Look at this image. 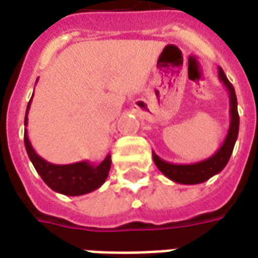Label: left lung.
I'll return each mask as SVG.
<instances>
[{"label": "left lung", "instance_id": "left-lung-1", "mask_svg": "<svg viewBox=\"0 0 258 258\" xmlns=\"http://www.w3.org/2000/svg\"><path fill=\"white\" fill-rule=\"evenodd\" d=\"M218 79L222 84L227 87L228 92H229V117H231L229 118L228 134L222 142V145L220 146V149L209 159L198 163H190V164L168 163L160 159L155 152H152L153 162L157 166V168L174 182L185 185L202 184V182L211 178L213 175L222 171V168L227 166L228 160L232 155L233 146H235L239 133L238 101H236V94H235L232 84L229 83V80L227 79V76L221 68H218Z\"/></svg>", "mask_w": 258, "mask_h": 258}]
</instances>
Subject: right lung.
Here are the masks:
<instances>
[{
  "instance_id": "1",
  "label": "right lung",
  "mask_w": 258,
  "mask_h": 258,
  "mask_svg": "<svg viewBox=\"0 0 258 258\" xmlns=\"http://www.w3.org/2000/svg\"><path fill=\"white\" fill-rule=\"evenodd\" d=\"M31 99L27 105L25 116V125H27V113L30 109ZM25 146L27 155L30 157L33 166L40 174L42 181L55 192L68 196H80L90 194L98 189L109 175L112 166L110 155L99 164H92L90 162H77L72 164H52L38 156L29 140L27 131L25 130Z\"/></svg>"
}]
</instances>
